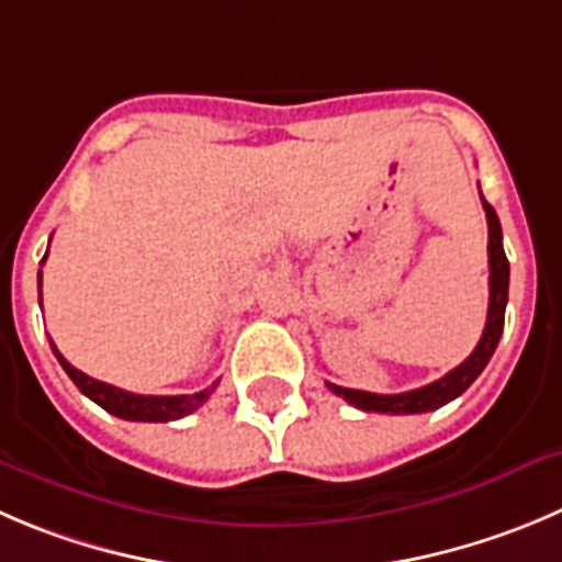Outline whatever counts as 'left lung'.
Listing matches in <instances>:
<instances>
[{"mask_svg": "<svg viewBox=\"0 0 562 562\" xmlns=\"http://www.w3.org/2000/svg\"><path fill=\"white\" fill-rule=\"evenodd\" d=\"M483 198V192H480ZM485 221H488V319H485V330L480 336L477 347L472 350V356L458 364L456 370L447 372L445 378L427 383V386L414 389V392L403 394H372V392H358V389H345L328 383L330 392L336 397L347 400L350 405L361 411H375V414H427V411H436L441 405H447L450 400L461 397L474 381H477L480 372L485 370V364L494 356L496 345H499L502 328H505V306H507V281H510V265H507L505 248H502V226L499 217H496L494 206L483 198Z\"/></svg>", "mask_w": 562, "mask_h": 562, "instance_id": "obj_1", "label": "left lung"}]
</instances>
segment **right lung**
<instances>
[{
    "instance_id": "add662e5",
    "label": "right lung",
    "mask_w": 562,
    "mask_h": 562,
    "mask_svg": "<svg viewBox=\"0 0 562 562\" xmlns=\"http://www.w3.org/2000/svg\"><path fill=\"white\" fill-rule=\"evenodd\" d=\"M37 284H41V276H37ZM37 301H41V297H37ZM49 345H52V350H55V356H57V361H60L63 370L68 372V378H71L74 383H77L79 392H82L85 397L93 400L95 405H101L106 414L117 416V419L173 422V419H181V416L192 414L195 408H201V405L210 400V394L215 392V386H210L198 394H162V397H157V394H132V392H124V389L110 386V383L95 381V378L85 375V372H79L77 367L68 364L66 358L60 356V350L55 347V341L49 339Z\"/></svg>"
}]
</instances>
